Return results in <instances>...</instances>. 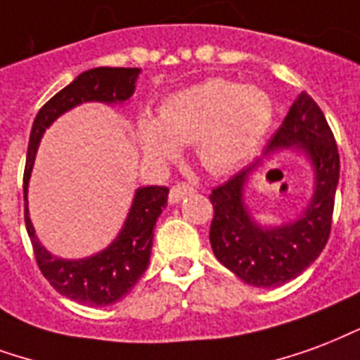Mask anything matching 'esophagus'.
Segmentation results:
<instances>
[{"label":"esophagus","mask_w":360,"mask_h":360,"mask_svg":"<svg viewBox=\"0 0 360 360\" xmlns=\"http://www.w3.org/2000/svg\"><path fill=\"white\" fill-rule=\"evenodd\" d=\"M194 188L193 187H187V185H175V187H172V191H169V204H179L185 196H188V194H193Z\"/></svg>","instance_id":"obj_1"}]
</instances>
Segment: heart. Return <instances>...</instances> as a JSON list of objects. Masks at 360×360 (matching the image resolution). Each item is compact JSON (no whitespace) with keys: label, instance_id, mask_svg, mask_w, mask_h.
Masks as SVG:
<instances>
[{"label":"heart","instance_id":"1","mask_svg":"<svg viewBox=\"0 0 360 360\" xmlns=\"http://www.w3.org/2000/svg\"><path fill=\"white\" fill-rule=\"evenodd\" d=\"M275 116L273 98L257 85L210 78L172 93L160 106L158 118L141 112L135 137L154 164H164L194 146V156L214 175L244 164L262 145Z\"/></svg>","mask_w":360,"mask_h":360}]
</instances>
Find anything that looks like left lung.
Here are the masks:
<instances>
[{
  "label": "left lung",
  "mask_w": 360,
  "mask_h": 360,
  "mask_svg": "<svg viewBox=\"0 0 360 360\" xmlns=\"http://www.w3.org/2000/svg\"><path fill=\"white\" fill-rule=\"evenodd\" d=\"M282 150L302 155L311 166L314 193L297 218L262 224L251 214L243 193L249 177L262 165V158L210 194L214 206L210 244L215 257L240 281L257 288H276L294 281L328 242L340 181V154L324 114L305 91L295 97L265 146L263 158Z\"/></svg>",
  "instance_id": "left-lung-1"
}]
</instances>
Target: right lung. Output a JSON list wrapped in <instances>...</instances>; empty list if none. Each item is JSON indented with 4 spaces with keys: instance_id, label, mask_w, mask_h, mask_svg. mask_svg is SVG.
Segmentation results:
<instances>
[{
    "instance_id": "right-lung-1",
    "label": "right lung",
    "mask_w": 360,
    "mask_h": 360,
    "mask_svg": "<svg viewBox=\"0 0 360 360\" xmlns=\"http://www.w3.org/2000/svg\"><path fill=\"white\" fill-rule=\"evenodd\" d=\"M141 68H110L98 66L79 74L65 89L51 97L39 108L32 124L30 143L24 167V223L32 240L34 255L44 276L58 294L82 305H110L120 302L137 284L150 262L154 227L160 214L167 206V187H139L135 188L131 206L124 225L110 244L97 254L66 259L53 255L39 242L36 229L32 225L28 212V187L32 169L38 154L44 133L51 127L55 120L72 108L84 103H103L116 106L126 105L135 93V84Z\"/></svg>"
}]
</instances>
